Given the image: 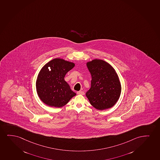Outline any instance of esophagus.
Returning <instances> with one entry per match:
<instances>
[{
  "label": "esophagus",
  "instance_id": "esophagus-1",
  "mask_svg": "<svg viewBox=\"0 0 160 160\" xmlns=\"http://www.w3.org/2000/svg\"><path fill=\"white\" fill-rule=\"evenodd\" d=\"M77 94H80V95H84L85 93H84V92L80 91L77 92Z\"/></svg>",
  "mask_w": 160,
  "mask_h": 160
}]
</instances>
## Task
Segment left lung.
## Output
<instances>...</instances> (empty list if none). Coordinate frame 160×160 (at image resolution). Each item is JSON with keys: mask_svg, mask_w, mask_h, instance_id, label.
<instances>
[{"mask_svg": "<svg viewBox=\"0 0 160 160\" xmlns=\"http://www.w3.org/2000/svg\"><path fill=\"white\" fill-rule=\"evenodd\" d=\"M92 76L91 86L86 96L97 110L114 106L121 93V85L114 69L105 61L95 59L87 63Z\"/></svg>", "mask_w": 160, "mask_h": 160, "instance_id": "8db88e82", "label": "left lung"}]
</instances>
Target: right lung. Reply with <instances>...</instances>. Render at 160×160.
<instances>
[{"label":"right lung","mask_w":160,"mask_h":160,"mask_svg":"<svg viewBox=\"0 0 160 160\" xmlns=\"http://www.w3.org/2000/svg\"><path fill=\"white\" fill-rule=\"evenodd\" d=\"M74 66V63L56 58L42 67L36 86L38 96L44 104L61 108L76 95L64 79L67 73Z\"/></svg>","instance_id":"1"}]
</instances>
